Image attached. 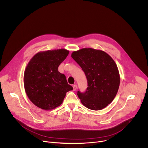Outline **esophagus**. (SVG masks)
<instances>
[{"instance_id": "esophagus-1", "label": "esophagus", "mask_w": 148, "mask_h": 148, "mask_svg": "<svg viewBox=\"0 0 148 148\" xmlns=\"http://www.w3.org/2000/svg\"><path fill=\"white\" fill-rule=\"evenodd\" d=\"M76 89H77V85H73V90L74 91H75Z\"/></svg>"}]
</instances>
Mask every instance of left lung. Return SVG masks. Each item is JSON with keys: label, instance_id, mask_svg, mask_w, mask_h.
Segmentation results:
<instances>
[{"label": "left lung", "instance_id": "left-lung-1", "mask_svg": "<svg viewBox=\"0 0 148 148\" xmlns=\"http://www.w3.org/2000/svg\"><path fill=\"white\" fill-rule=\"evenodd\" d=\"M84 72L88 87L77 92L82 103L88 109L101 110L113 100L120 85V75L112 58L105 52L89 48L75 51L71 55Z\"/></svg>", "mask_w": 148, "mask_h": 148}]
</instances>
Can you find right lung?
Here are the masks:
<instances>
[{
    "label": "right lung",
    "instance_id": "obj_1",
    "mask_svg": "<svg viewBox=\"0 0 148 148\" xmlns=\"http://www.w3.org/2000/svg\"><path fill=\"white\" fill-rule=\"evenodd\" d=\"M69 51L60 49L36 54L28 64L24 75L25 92L29 100L45 110L60 106L66 93L73 89L58 67Z\"/></svg>",
    "mask_w": 148,
    "mask_h": 148
}]
</instances>
